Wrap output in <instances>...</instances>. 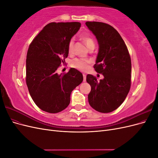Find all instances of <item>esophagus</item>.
<instances>
[{
    "label": "esophagus",
    "instance_id": "obj_1",
    "mask_svg": "<svg viewBox=\"0 0 158 158\" xmlns=\"http://www.w3.org/2000/svg\"><path fill=\"white\" fill-rule=\"evenodd\" d=\"M83 77H84V82H85V80H86V75L85 74H83Z\"/></svg>",
    "mask_w": 158,
    "mask_h": 158
}]
</instances>
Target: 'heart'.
I'll return each instance as SVG.
<instances>
[{"instance_id":"obj_1","label":"heart","mask_w":158,"mask_h":158,"mask_svg":"<svg viewBox=\"0 0 158 158\" xmlns=\"http://www.w3.org/2000/svg\"><path fill=\"white\" fill-rule=\"evenodd\" d=\"M81 38H82V40L84 42V44L86 45L88 49L92 46L95 47V41L93 39V37L89 34H83L82 36H81ZM74 45V39H71L69 41V44H68V50L70 54H72L73 52ZM90 63H91V61L89 60L76 58L72 60L71 66H73V67L77 69L80 70L85 71L88 69L89 64Z\"/></svg>"}]
</instances>
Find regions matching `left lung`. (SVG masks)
<instances>
[{
  "instance_id": "1",
  "label": "left lung",
  "mask_w": 158,
  "mask_h": 158,
  "mask_svg": "<svg viewBox=\"0 0 158 158\" xmlns=\"http://www.w3.org/2000/svg\"><path fill=\"white\" fill-rule=\"evenodd\" d=\"M85 25L99 44L94 68L104 76L98 82L93 75L86 76L87 82L91 85L88 102L97 111L112 112L125 101L131 88V56L125 41L113 27L99 22H86Z\"/></svg>"
}]
</instances>
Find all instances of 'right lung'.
Returning a JSON list of instances; mask_svg holds the SVG:
<instances>
[{
  "instance_id": "right-lung-1",
  "label": "right lung",
  "mask_w": 158,
  "mask_h": 158,
  "mask_svg": "<svg viewBox=\"0 0 158 158\" xmlns=\"http://www.w3.org/2000/svg\"><path fill=\"white\" fill-rule=\"evenodd\" d=\"M81 26L80 22H51L46 25L28 48L26 84L33 101L43 111L56 113L69 106L70 94L83 81L74 68L57 74L68 56V44Z\"/></svg>"
}]
</instances>
